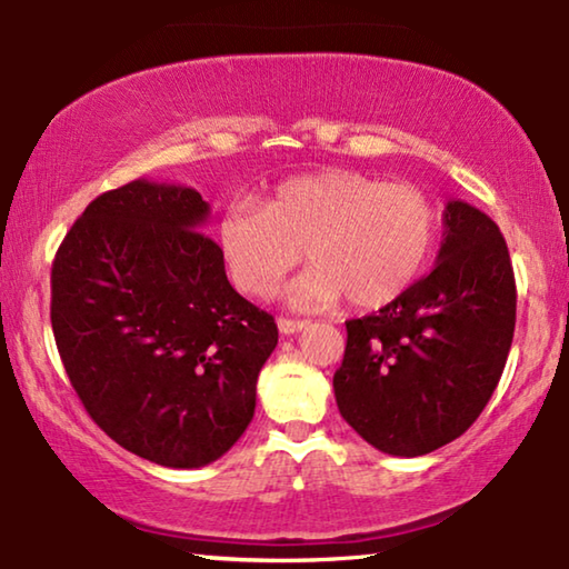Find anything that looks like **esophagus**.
<instances>
[{"instance_id":"esophagus-1","label":"esophagus","mask_w":569,"mask_h":569,"mask_svg":"<svg viewBox=\"0 0 569 569\" xmlns=\"http://www.w3.org/2000/svg\"><path fill=\"white\" fill-rule=\"evenodd\" d=\"M306 327H309V321L303 319H283V317L278 319V329H281V333H296Z\"/></svg>"}]
</instances>
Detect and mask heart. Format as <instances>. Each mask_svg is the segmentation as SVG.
Returning <instances> with one entry per match:
<instances>
[{
	"label": "heart",
	"mask_w": 569,
	"mask_h": 569,
	"mask_svg": "<svg viewBox=\"0 0 569 569\" xmlns=\"http://www.w3.org/2000/svg\"><path fill=\"white\" fill-rule=\"evenodd\" d=\"M438 240V210L422 189L351 169L288 177L263 207L236 200L222 210L218 242L242 293L268 299L301 263L311 268L288 301L321 309L347 296L357 309L398 301L418 281Z\"/></svg>",
	"instance_id": "b5f03b06"
}]
</instances>
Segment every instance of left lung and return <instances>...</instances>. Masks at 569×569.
<instances>
[{
  "label": "left lung",
  "instance_id": "left-lung-1",
  "mask_svg": "<svg viewBox=\"0 0 569 569\" xmlns=\"http://www.w3.org/2000/svg\"><path fill=\"white\" fill-rule=\"evenodd\" d=\"M436 268L398 301L347 321L333 375L345 418L390 456H426L473 426L507 365L517 283L499 224L450 200Z\"/></svg>",
  "mask_w": 569,
  "mask_h": 569
}]
</instances>
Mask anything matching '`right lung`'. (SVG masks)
<instances>
[{
    "mask_svg": "<svg viewBox=\"0 0 569 569\" xmlns=\"http://www.w3.org/2000/svg\"><path fill=\"white\" fill-rule=\"evenodd\" d=\"M192 187L137 179L86 207L52 260L50 321L80 402L151 463L200 468L236 446L278 327L224 276Z\"/></svg>",
    "mask_w": 569,
    "mask_h": 569,
    "instance_id": "right-lung-1",
    "label": "right lung"
}]
</instances>
